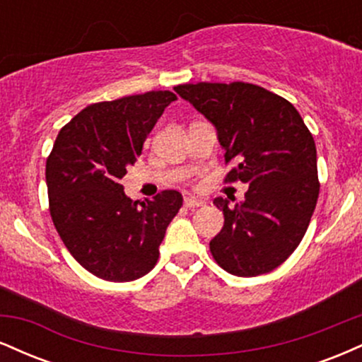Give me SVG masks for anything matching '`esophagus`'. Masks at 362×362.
<instances>
[{"label": "esophagus", "instance_id": "esophagus-1", "mask_svg": "<svg viewBox=\"0 0 362 362\" xmlns=\"http://www.w3.org/2000/svg\"><path fill=\"white\" fill-rule=\"evenodd\" d=\"M184 204H185V207H189V209H194V207L204 206V201H202V199L194 197V195H185Z\"/></svg>", "mask_w": 362, "mask_h": 362}]
</instances>
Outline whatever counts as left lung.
Here are the masks:
<instances>
[{"label":"left lung","instance_id":"obj_1","mask_svg":"<svg viewBox=\"0 0 362 362\" xmlns=\"http://www.w3.org/2000/svg\"><path fill=\"white\" fill-rule=\"evenodd\" d=\"M218 129L224 182L248 184L242 204L214 199L224 224L213 259L240 277L267 274L298 248L320 192L317 148L300 112L279 95L245 81L185 83L173 88Z\"/></svg>","mask_w":362,"mask_h":362}]
</instances>
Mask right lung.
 Segmentation results:
<instances>
[{"label": "right lung", "mask_w": 362, "mask_h": 362, "mask_svg": "<svg viewBox=\"0 0 362 362\" xmlns=\"http://www.w3.org/2000/svg\"><path fill=\"white\" fill-rule=\"evenodd\" d=\"M173 100L175 93L156 90L91 103L61 129L45 161L54 226L78 264L100 279L126 282L151 271L182 207L177 190L139 202L120 185Z\"/></svg>", "instance_id": "1"}]
</instances>
